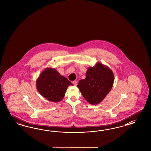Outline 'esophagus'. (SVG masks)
Instances as JSON below:
<instances>
[{"mask_svg": "<svg viewBox=\"0 0 151 151\" xmlns=\"http://www.w3.org/2000/svg\"><path fill=\"white\" fill-rule=\"evenodd\" d=\"M73 84L75 86H76V85H77V81H74L73 82Z\"/></svg>", "mask_w": 151, "mask_h": 151, "instance_id": "34e87169", "label": "esophagus"}]
</instances>
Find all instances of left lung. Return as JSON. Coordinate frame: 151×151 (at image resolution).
<instances>
[{
	"label": "left lung",
	"mask_w": 151,
	"mask_h": 151,
	"mask_svg": "<svg viewBox=\"0 0 151 151\" xmlns=\"http://www.w3.org/2000/svg\"><path fill=\"white\" fill-rule=\"evenodd\" d=\"M114 82L112 71L105 65L97 62L87 69L86 78L77 85L82 96L91 105L101 102L110 92Z\"/></svg>",
	"instance_id": "left-lung-1"
}]
</instances>
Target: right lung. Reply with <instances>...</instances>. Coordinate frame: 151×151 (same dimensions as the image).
Segmentation results:
<instances>
[{
  "label": "right lung",
  "mask_w": 151,
  "mask_h": 151,
  "mask_svg": "<svg viewBox=\"0 0 151 151\" xmlns=\"http://www.w3.org/2000/svg\"><path fill=\"white\" fill-rule=\"evenodd\" d=\"M70 85L73 84L54 68L44 69L36 81L37 90L47 100L58 102L62 100Z\"/></svg>",
  "instance_id": "add662e5"
}]
</instances>
